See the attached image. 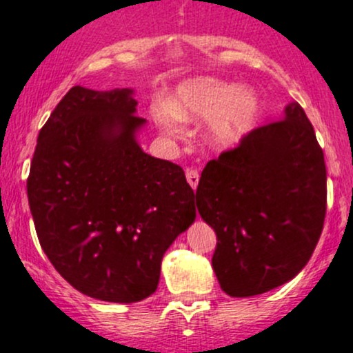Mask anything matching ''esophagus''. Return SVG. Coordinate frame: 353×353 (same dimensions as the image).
Listing matches in <instances>:
<instances>
[{"instance_id":"34e87169","label":"esophagus","mask_w":353,"mask_h":353,"mask_svg":"<svg viewBox=\"0 0 353 353\" xmlns=\"http://www.w3.org/2000/svg\"><path fill=\"white\" fill-rule=\"evenodd\" d=\"M185 176H187V181H188V185H190L192 188H197V185H199V173H197V170H187V172H185Z\"/></svg>"}]
</instances>
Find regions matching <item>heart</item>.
Masks as SVG:
<instances>
[{
  "instance_id": "1",
  "label": "heart",
  "mask_w": 353,
  "mask_h": 353,
  "mask_svg": "<svg viewBox=\"0 0 353 353\" xmlns=\"http://www.w3.org/2000/svg\"><path fill=\"white\" fill-rule=\"evenodd\" d=\"M154 120L168 135L178 137L181 121H208L205 137L221 151L235 149L252 134L263 114V103L254 89L216 77H194L176 87L168 104L159 103Z\"/></svg>"
}]
</instances>
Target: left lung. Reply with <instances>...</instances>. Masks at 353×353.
<instances>
[{"instance_id":"1","label":"left lung","mask_w":353,"mask_h":353,"mask_svg":"<svg viewBox=\"0 0 353 353\" xmlns=\"http://www.w3.org/2000/svg\"><path fill=\"white\" fill-rule=\"evenodd\" d=\"M201 218L216 232L212 270L230 296L294 280L317 245L326 214L323 149L299 103L202 170Z\"/></svg>"}]
</instances>
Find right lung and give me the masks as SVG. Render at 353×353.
<instances>
[{
	"label": "right lung",
	"instance_id": "add662e5",
	"mask_svg": "<svg viewBox=\"0 0 353 353\" xmlns=\"http://www.w3.org/2000/svg\"><path fill=\"white\" fill-rule=\"evenodd\" d=\"M134 89L65 94L37 137L27 178L39 243L80 294L141 302L168 247L195 221L194 190L175 163L142 151Z\"/></svg>",
	"mask_w": 353,
	"mask_h": 353
}]
</instances>
